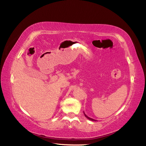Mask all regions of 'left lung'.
Segmentation results:
<instances>
[{
    "mask_svg": "<svg viewBox=\"0 0 146 146\" xmlns=\"http://www.w3.org/2000/svg\"><path fill=\"white\" fill-rule=\"evenodd\" d=\"M84 115H85V116L86 117V118H87V119H90V120H91V121H96V119H92V118H90V117H88V116H87L86 115H85V113L84 112Z\"/></svg>",
    "mask_w": 146,
    "mask_h": 146,
    "instance_id": "1",
    "label": "left lung"
}]
</instances>
